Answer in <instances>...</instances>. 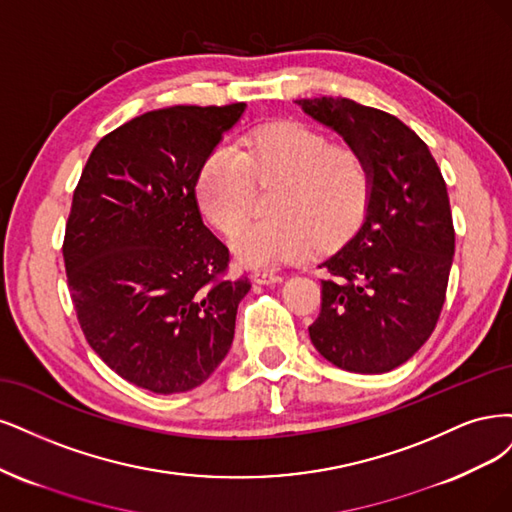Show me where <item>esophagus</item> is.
Segmentation results:
<instances>
[{
  "instance_id": "obj_1",
  "label": "esophagus",
  "mask_w": 512,
  "mask_h": 512,
  "mask_svg": "<svg viewBox=\"0 0 512 512\" xmlns=\"http://www.w3.org/2000/svg\"><path fill=\"white\" fill-rule=\"evenodd\" d=\"M253 280L261 285L280 283V280H283V272H278L274 268H259V270H253Z\"/></svg>"
}]
</instances>
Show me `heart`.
<instances>
[{
	"instance_id": "obj_1",
	"label": "heart",
	"mask_w": 512,
	"mask_h": 512,
	"mask_svg": "<svg viewBox=\"0 0 512 512\" xmlns=\"http://www.w3.org/2000/svg\"><path fill=\"white\" fill-rule=\"evenodd\" d=\"M255 183H280L272 197L276 217L246 225L234 238L249 266H274L312 255L317 244L340 240L361 217L370 189L368 161L349 140H329L302 121L255 129L240 144L212 148L195 180L204 219L232 236L251 214Z\"/></svg>"
}]
</instances>
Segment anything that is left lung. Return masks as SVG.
Listing matches in <instances>:
<instances>
[{
    "mask_svg": "<svg viewBox=\"0 0 512 512\" xmlns=\"http://www.w3.org/2000/svg\"><path fill=\"white\" fill-rule=\"evenodd\" d=\"M357 144L370 189L357 234L319 268L315 349L340 370L383 374L432 336L447 295L455 229L444 178L427 144L400 119L346 97L295 100Z\"/></svg>",
    "mask_w": 512,
    "mask_h": 512,
    "instance_id": "8db88e82",
    "label": "left lung"
}]
</instances>
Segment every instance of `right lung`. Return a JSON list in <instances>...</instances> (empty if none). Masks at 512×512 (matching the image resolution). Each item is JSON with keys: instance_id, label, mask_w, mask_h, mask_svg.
I'll use <instances>...</instances> for the list:
<instances>
[{"instance_id": "right-lung-1", "label": "right lung", "mask_w": 512, "mask_h": 512, "mask_svg": "<svg viewBox=\"0 0 512 512\" xmlns=\"http://www.w3.org/2000/svg\"><path fill=\"white\" fill-rule=\"evenodd\" d=\"M246 104L151 110L104 136L74 191L63 261L91 349L153 393L200 387L234 340L251 280L204 225L195 180Z\"/></svg>"}]
</instances>
